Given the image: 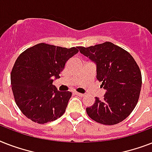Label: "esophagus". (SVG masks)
Wrapping results in <instances>:
<instances>
[{
  "instance_id": "esophagus-1",
  "label": "esophagus",
  "mask_w": 152,
  "mask_h": 152,
  "mask_svg": "<svg viewBox=\"0 0 152 152\" xmlns=\"http://www.w3.org/2000/svg\"><path fill=\"white\" fill-rule=\"evenodd\" d=\"M74 94L76 95H78V96H80V97H83L84 96V94H81V93H78V92H74Z\"/></svg>"
}]
</instances>
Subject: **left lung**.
<instances>
[{
  "instance_id": "obj_1",
  "label": "left lung",
  "mask_w": 152,
  "mask_h": 152,
  "mask_svg": "<svg viewBox=\"0 0 152 152\" xmlns=\"http://www.w3.org/2000/svg\"><path fill=\"white\" fill-rule=\"evenodd\" d=\"M78 49L96 64V78L106 90L103 99L95 97L92 106L86 108L88 115L106 125L125 120L137 106L141 90V72L134 58L110 42Z\"/></svg>"
}]
</instances>
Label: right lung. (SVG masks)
Here are the masks:
<instances>
[{
	"label": "right lung",
	"mask_w": 152,
	"mask_h": 152,
	"mask_svg": "<svg viewBox=\"0 0 152 152\" xmlns=\"http://www.w3.org/2000/svg\"><path fill=\"white\" fill-rule=\"evenodd\" d=\"M78 47L64 48L39 43L27 49L15 61L11 84L15 103L23 114L39 124L57 120L65 112L70 91H59L53 84Z\"/></svg>",
	"instance_id": "right-lung-1"
}]
</instances>
